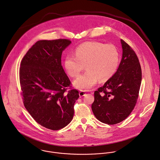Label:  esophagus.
I'll list each match as a JSON object with an SVG mask.
<instances>
[{"instance_id":"34e87169","label":"esophagus","mask_w":160,"mask_h":160,"mask_svg":"<svg viewBox=\"0 0 160 160\" xmlns=\"http://www.w3.org/2000/svg\"><path fill=\"white\" fill-rule=\"evenodd\" d=\"M85 94H86V92H85V91L81 90V91H80V92H79V95H80V97H82L84 96Z\"/></svg>"}]
</instances>
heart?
Wrapping results in <instances>:
<instances>
[{
  "mask_svg": "<svg viewBox=\"0 0 160 160\" xmlns=\"http://www.w3.org/2000/svg\"><path fill=\"white\" fill-rule=\"evenodd\" d=\"M74 55L66 56L63 66L68 75L75 78L85 65L87 71L74 82V86L83 90L92 88L98 80L104 82L111 79L116 73L120 62L116 46L98 41L80 44L75 49Z\"/></svg>",
  "mask_w": 160,
  "mask_h": 160,
  "instance_id": "heart-1",
  "label": "heart"
}]
</instances>
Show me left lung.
<instances>
[{"label":"left lung","instance_id":"obj_1","mask_svg":"<svg viewBox=\"0 0 160 160\" xmlns=\"http://www.w3.org/2000/svg\"><path fill=\"white\" fill-rule=\"evenodd\" d=\"M122 57L115 75L94 92L92 110L100 122L113 125L125 120L133 111L140 89L142 72L134 51L121 40Z\"/></svg>","mask_w":160,"mask_h":160}]
</instances>
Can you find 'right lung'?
<instances>
[{
	"label": "right lung",
	"instance_id": "obj_1",
	"mask_svg": "<svg viewBox=\"0 0 160 160\" xmlns=\"http://www.w3.org/2000/svg\"><path fill=\"white\" fill-rule=\"evenodd\" d=\"M67 39L37 41L23 57L19 80L24 107L41 126L53 131L67 126L74 115L78 91L62 66ZM69 87V90L67 91Z\"/></svg>",
	"mask_w": 160,
	"mask_h": 160
}]
</instances>
